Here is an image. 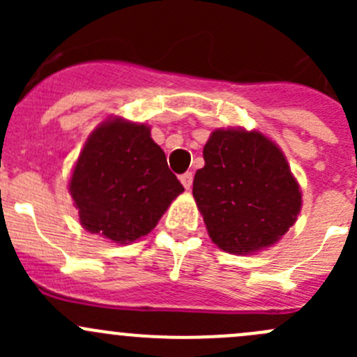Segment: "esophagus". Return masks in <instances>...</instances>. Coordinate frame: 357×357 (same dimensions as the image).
Instances as JSON below:
<instances>
[{
	"label": "esophagus",
	"mask_w": 357,
	"mask_h": 357,
	"mask_svg": "<svg viewBox=\"0 0 357 357\" xmlns=\"http://www.w3.org/2000/svg\"><path fill=\"white\" fill-rule=\"evenodd\" d=\"M179 181H181V185L185 186L186 190H190V186H192L193 183V174L192 172H185V174L179 176Z\"/></svg>",
	"instance_id": "34e87169"
}]
</instances>
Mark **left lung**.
Here are the masks:
<instances>
[{
    "mask_svg": "<svg viewBox=\"0 0 357 357\" xmlns=\"http://www.w3.org/2000/svg\"><path fill=\"white\" fill-rule=\"evenodd\" d=\"M204 160L193 197L212 242L229 254L275 245L302 205L282 150L259 131L215 129L204 146Z\"/></svg>",
    "mask_w": 357,
    "mask_h": 357,
    "instance_id": "1",
    "label": "left lung"
}]
</instances>
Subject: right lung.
Masks as SVG:
<instances>
[{"mask_svg":"<svg viewBox=\"0 0 357 357\" xmlns=\"http://www.w3.org/2000/svg\"><path fill=\"white\" fill-rule=\"evenodd\" d=\"M68 192L82 228L129 243L149 235L185 188L167 167L149 126L112 119L86 142Z\"/></svg>","mask_w":357,"mask_h":357,"instance_id":"add662e5","label":"right lung"}]
</instances>
